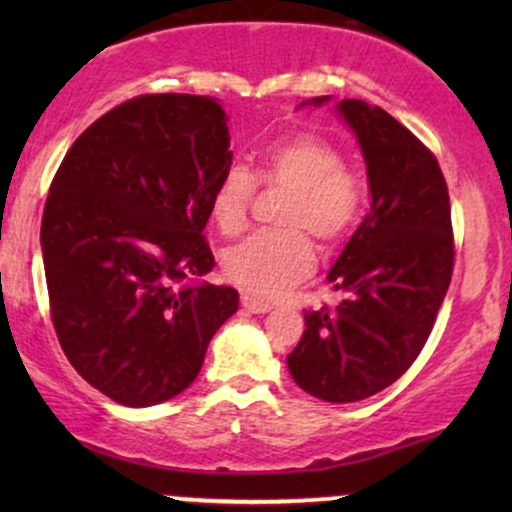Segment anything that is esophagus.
<instances>
[{
    "instance_id": "obj_1",
    "label": "esophagus",
    "mask_w": 512,
    "mask_h": 512,
    "mask_svg": "<svg viewBox=\"0 0 512 512\" xmlns=\"http://www.w3.org/2000/svg\"><path fill=\"white\" fill-rule=\"evenodd\" d=\"M240 303H243V308L248 310V313H255V315H264V313H269V310H272V303L257 301V298H250V296L240 298Z\"/></svg>"
}]
</instances>
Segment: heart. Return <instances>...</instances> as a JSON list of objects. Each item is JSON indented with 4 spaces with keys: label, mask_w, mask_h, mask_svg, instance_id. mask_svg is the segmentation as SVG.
I'll return each mask as SVG.
<instances>
[{
    "label": "heart",
    "mask_w": 512,
    "mask_h": 512,
    "mask_svg": "<svg viewBox=\"0 0 512 512\" xmlns=\"http://www.w3.org/2000/svg\"><path fill=\"white\" fill-rule=\"evenodd\" d=\"M264 185L289 187L281 223L291 228L252 233L223 255V272L257 298H276L303 281L315 267L313 233L322 243L349 236L361 219L363 182L344 166V154L325 139L301 134L264 149L257 158ZM257 182L243 166H228L211 192V219L223 233H238L248 223Z\"/></svg>",
    "instance_id": "heart-1"
}]
</instances>
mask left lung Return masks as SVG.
<instances>
[{
  "instance_id": "8db88e82",
  "label": "left lung",
  "mask_w": 512,
  "mask_h": 512,
  "mask_svg": "<svg viewBox=\"0 0 512 512\" xmlns=\"http://www.w3.org/2000/svg\"><path fill=\"white\" fill-rule=\"evenodd\" d=\"M317 96L301 105L330 103ZM366 161L370 211L327 274L337 308L308 310L286 358L301 390L332 404L373 397L424 349L452 276L450 197L436 156L378 105H334Z\"/></svg>"
}]
</instances>
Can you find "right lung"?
Here are the masks:
<instances>
[{
  "instance_id": "add662e5",
  "label": "right lung",
  "mask_w": 512,
  "mask_h": 512,
  "mask_svg": "<svg viewBox=\"0 0 512 512\" xmlns=\"http://www.w3.org/2000/svg\"><path fill=\"white\" fill-rule=\"evenodd\" d=\"M216 98L156 93L98 117L50 185L40 226L52 322L76 373L125 407L192 385L238 291L202 231L231 166Z\"/></svg>"
}]
</instances>
